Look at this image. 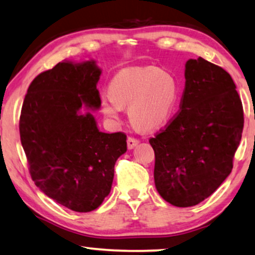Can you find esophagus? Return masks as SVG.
I'll use <instances>...</instances> for the list:
<instances>
[{
  "instance_id": "1",
  "label": "esophagus",
  "mask_w": 255,
  "mask_h": 255,
  "mask_svg": "<svg viewBox=\"0 0 255 255\" xmlns=\"http://www.w3.org/2000/svg\"><path fill=\"white\" fill-rule=\"evenodd\" d=\"M138 141L137 138H135V137H128L127 138V147H128V149H133L134 147H136V145L138 144Z\"/></svg>"
}]
</instances>
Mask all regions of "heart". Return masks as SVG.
I'll return each instance as SVG.
<instances>
[{"label":"heart","mask_w":255,"mask_h":255,"mask_svg":"<svg viewBox=\"0 0 255 255\" xmlns=\"http://www.w3.org/2000/svg\"><path fill=\"white\" fill-rule=\"evenodd\" d=\"M178 99L174 74L156 66L124 69L112 78L110 93L101 94L103 113L112 121L128 106L130 121L142 129L161 127L171 117Z\"/></svg>","instance_id":"1"}]
</instances>
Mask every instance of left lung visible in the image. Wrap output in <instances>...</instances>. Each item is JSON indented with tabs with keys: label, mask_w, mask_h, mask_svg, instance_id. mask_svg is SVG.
Listing matches in <instances>:
<instances>
[{
	"label": "left lung",
	"mask_w": 255,
	"mask_h": 255,
	"mask_svg": "<svg viewBox=\"0 0 255 255\" xmlns=\"http://www.w3.org/2000/svg\"><path fill=\"white\" fill-rule=\"evenodd\" d=\"M243 128V104L230 74L202 57L189 59L179 112L149 140L162 198L189 208L211 196L232 171Z\"/></svg>",
	"instance_id": "1"
}]
</instances>
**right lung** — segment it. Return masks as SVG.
<instances>
[{
  "label": "right lung",
  "instance_id": "1",
  "mask_svg": "<svg viewBox=\"0 0 255 255\" xmlns=\"http://www.w3.org/2000/svg\"><path fill=\"white\" fill-rule=\"evenodd\" d=\"M101 71L94 60L58 63L30 84L19 117V136L35 184L76 212L99 208L111 192L117 159L127 150L122 131L103 133L91 113L99 108Z\"/></svg>",
  "mask_w": 255,
  "mask_h": 255
}]
</instances>
